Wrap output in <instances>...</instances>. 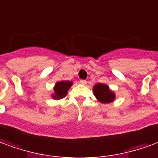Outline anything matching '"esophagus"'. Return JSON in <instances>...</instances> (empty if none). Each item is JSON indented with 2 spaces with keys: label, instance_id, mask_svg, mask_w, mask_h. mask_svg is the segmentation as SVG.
Segmentation results:
<instances>
[{
  "label": "esophagus",
  "instance_id": "esophagus-1",
  "mask_svg": "<svg viewBox=\"0 0 158 158\" xmlns=\"http://www.w3.org/2000/svg\"><path fill=\"white\" fill-rule=\"evenodd\" d=\"M80 83L82 85H86L87 84V81L86 80H80Z\"/></svg>",
  "mask_w": 158,
  "mask_h": 158
}]
</instances>
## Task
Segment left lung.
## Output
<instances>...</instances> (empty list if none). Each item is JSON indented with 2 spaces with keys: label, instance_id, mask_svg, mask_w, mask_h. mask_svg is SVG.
I'll list each match as a JSON object with an SVG mask.
<instances>
[{
  "label": "left lung",
  "instance_id": "8db88e82",
  "mask_svg": "<svg viewBox=\"0 0 158 158\" xmlns=\"http://www.w3.org/2000/svg\"><path fill=\"white\" fill-rule=\"evenodd\" d=\"M93 93L98 101L101 103H108L114 100V93L109 90V87L105 84L98 83L93 87Z\"/></svg>",
  "mask_w": 158,
  "mask_h": 158
}]
</instances>
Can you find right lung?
<instances>
[{"mask_svg": "<svg viewBox=\"0 0 158 158\" xmlns=\"http://www.w3.org/2000/svg\"><path fill=\"white\" fill-rule=\"evenodd\" d=\"M71 85H72V82L69 81H62L57 82L56 85H55V88H54L55 94L53 95V98H58V99L63 98L67 94L68 90L71 87Z\"/></svg>", "mask_w": 158, "mask_h": 158, "instance_id": "add662e5", "label": "right lung"}]
</instances>
